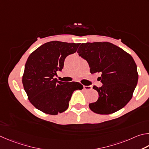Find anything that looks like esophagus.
<instances>
[{"instance_id": "esophagus-1", "label": "esophagus", "mask_w": 149, "mask_h": 149, "mask_svg": "<svg viewBox=\"0 0 149 149\" xmlns=\"http://www.w3.org/2000/svg\"><path fill=\"white\" fill-rule=\"evenodd\" d=\"M83 87L86 90H91L92 89V87L91 86H83Z\"/></svg>"}]
</instances>
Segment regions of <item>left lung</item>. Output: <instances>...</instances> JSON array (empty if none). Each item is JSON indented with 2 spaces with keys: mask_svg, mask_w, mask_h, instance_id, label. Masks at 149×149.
I'll use <instances>...</instances> for the list:
<instances>
[{
  "mask_svg": "<svg viewBox=\"0 0 149 149\" xmlns=\"http://www.w3.org/2000/svg\"><path fill=\"white\" fill-rule=\"evenodd\" d=\"M88 61L90 72H100L103 86L93 88L99 93L95 103H90L93 113L109 114L126 105L138 81L137 65L130 54L108 42L82 43L77 51Z\"/></svg>",
  "mask_w": 149,
  "mask_h": 149,
  "instance_id": "1",
  "label": "left lung"
}]
</instances>
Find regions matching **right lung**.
<instances>
[{"instance_id": "add662e5", "label": "right lung", "mask_w": 149, "mask_h": 149, "mask_svg": "<svg viewBox=\"0 0 149 149\" xmlns=\"http://www.w3.org/2000/svg\"><path fill=\"white\" fill-rule=\"evenodd\" d=\"M80 43L51 41L33 52L25 63L22 77L29 100L43 113L56 115L68 109L74 90L83 89L79 82L59 81L54 77L63 68L64 61L77 52Z\"/></svg>"}]
</instances>
